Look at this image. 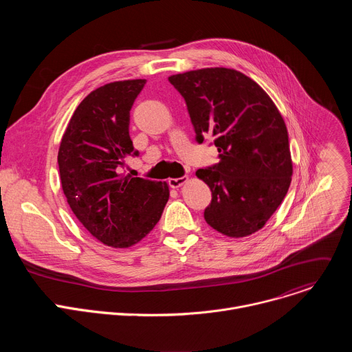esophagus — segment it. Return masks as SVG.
I'll return each mask as SVG.
<instances>
[{"label": "esophagus", "instance_id": "1", "mask_svg": "<svg viewBox=\"0 0 352 352\" xmlns=\"http://www.w3.org/2000/svg\"><path fill=\"white\" fill-rule=\"evenodd\" d=\"M186 179H188L186 175H182V177H179V178H170V179H168V185H170L171 188H179L184 182H186Z\"/></svg>", "mask_w": 352, "mask_h": 352}]
</instances>
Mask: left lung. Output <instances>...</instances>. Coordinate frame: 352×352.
Returning <instances> with one entry per match:
<instances>
[{"mask_svg": "<svg viewBox=\"0 0 352 352\" xmlns=\"http://www.w3.org/2000/svg\"><path fill=\"white\" fill-rule=\"evenodd\" d=\"M184 97L197 143L213 139L220 162L196 171L212 190L206 223L227 236L261 230L291 184L288 132L267 93L228 68L173 75Z\"/></svg>", "mask_w": 352, "mask_h": 352, "instance_id": "8db88e82", "label": "left lung"}]
</instances>
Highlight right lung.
<instances>
[{
	"instance_id": "add662e5",
	"label": "right lung",
	"mask_w": 352,
	"mask_h": 352,
	"mask_svg": "<svg viewBox=\"0 0 352 352\" xmlns=\"http://www.w3.org/2000/svg\"><path fill=\"white\" fill-rule=\"evenodd\" d=\"M146 80L113 82L93 90L63 136L58 167L67 202L98 241L128 248L162 217L166 182L124 175L125 159L139 156L129 136L131 109Z\"/></svg>"
}]
</instances>
